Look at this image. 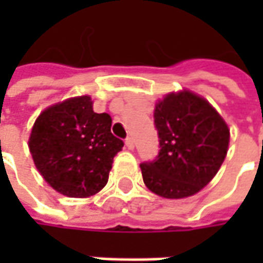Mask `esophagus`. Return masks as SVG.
<instances>
[{
	"mask_svg": "<svg viewBox=\"0 0 263 263\" xmlns=\"http://www.w3.org/2000/svg\"><path fill=\"white\" fill-rule=\"evenodd\" d=\"M124 143H126V146L128 147V149H133V147H135V142H133V137L127 136L126 140H124Z\"/></svg>",
	"mask_w": 263,
	"mask_h": 263,
	"instance_id": "34e87169",
	"label": "esophagus"
}]
</instances>
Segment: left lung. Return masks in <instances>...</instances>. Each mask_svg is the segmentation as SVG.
I'll return each instance as SVG.
<instances>
[{
    "label": "left lung",
    "instance_id": "8db88e82",
    "mask_svg": "<svg viewBox=\"0 0 263 263\" xmlns=\"http://www.w3.org/2000/svg\"><path fill=\"white\" fill-rule=\"evenodd\" d=\"M157 159L140 164L146 187L167 199L196 195L224 162L230 128L217 109L190 90L168 93L155 105Z\"/></svg>",
    "mask_w": 263,
    "mask_h": 263
}]
</instances>
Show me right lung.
<instances>
[{"instance_id":"1","label":"right lung","mask_w":263,"mask_h":263,"mask_svg":"<svg viewBox=\"0 0 263 263\" xmlns=\"http://www.w3.org/2000/svg\"><path fill=\"white\" fill-rule=\"evenodd\" d=\"M90 96H76L46 108L36 118L29 149L37 171L58 193L96 195L108 181L123 140L111 133V117L93 111Z\"/></svg>"}]
</instances>
